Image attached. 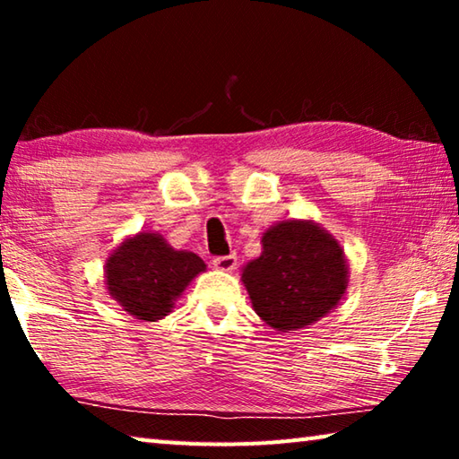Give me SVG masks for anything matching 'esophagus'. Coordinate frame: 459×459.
Here are the masks:
<instances>
[{"mask_svg": "<svg viewBox=\"0 0 459 459\" xmlns=\"http://www.w3.org/2000/svg\"><path fill=\"white\" fill-rule=\"evenodd\" d=\"M212 265H214V269L227 271V273H230V271H235V267H237V257L235 255H224V257H216L212 261Z\"/></svg>", "mask_w": 459, "mask_h": 459, "instance_id": "obj_1", "label": "esophagus"}]
</instances>
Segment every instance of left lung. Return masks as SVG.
<instances>
[{
	"label": "left lung",
	"instance_id": "1",
	"mask_svg": "<svg viewBox=\"0 0 459 459\" xmlns=\"http://www.w3.org/2000/svg\"><path fill=\"white\" fill-rule=\"evenodd\" d=\"M255 314L277 332L304 330L344 299L351 273L344 248L316 221L269 227L261 255L240 269Z\"/></svg>",
	"mask_w": 459,
	"mask_h": 459
}]
</instances>
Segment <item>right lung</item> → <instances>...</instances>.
Segmentation results:
<instances>
[{
    "label": "right lung",
    "instance_id": "obj_1",
    "mask_svg": "<svg viewBox=\"0 0 459 459\" xmlns=\"http://www.w3.org/2000/svg\"><path fill=\"white\" fill-rule=\"evenodd\" d=\"M206 271L196 253L178 251L153 230L126 237L105 261L107 293L142 322H158L174 312L194 279Z\"/></svg>",
    "mask_w": 459,
    "mask_h": 459
}]
</instances>
